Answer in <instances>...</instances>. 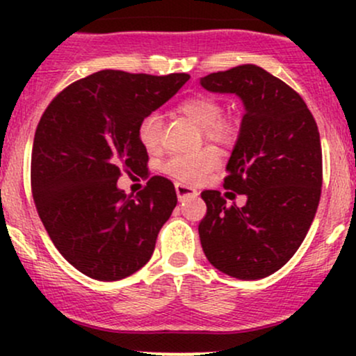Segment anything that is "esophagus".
<instances>
[{"instance_id":"1","label":"esophagus","mask_w":356,"mask_h":356,"mask_svg":"<svg viewBox=\"0 0 356 356\" xmlns=\"http://www.w3.org/2000/svg\"><path fill=\"white\" fill-rule=\"evenodd\" d=\"M175 192H177L179 201H186V199L191 197H197L199 192L194 189V187L184 186V184H175Z\"/></svg>"}]
</instances>
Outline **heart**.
I'll use <instances>...</instances> for the list:
<instances>
[{
  "mask_svg": "<svg viewBox=\"0 0 356 356\" xmlns=\"http://www.w3.org/2000/svg\"><path fill=\"white\" fill-rule=\"evenodd\" d=\"M177 112L194 122L202 129L207 140L219 145L232 144L236 137V129L231 122L224 120V108L218 100L209 95H195L182 100L177 105ZM162 117L157 112L147 113L138 124L137 136L140 144L149 152H155L162 142ZM219 165V155L216 150L204 149L201 152L174 155L162 164V170L179 184L201 182L212 169Z\"/></svg>",
  "mask_w": 356,
  "mask_h": 356,
  "instance_id": "heart-1",
  "label": "heart"
}]
</instances>
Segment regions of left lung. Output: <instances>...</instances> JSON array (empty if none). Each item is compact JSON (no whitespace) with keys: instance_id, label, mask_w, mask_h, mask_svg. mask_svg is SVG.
<instances>
[{"instance_id":"8db88e82","label":"left lung","mask_w":356,"mask_h":356,"mask_svg":"<svg viewBox=\"0 0 356 356\" xmlns=\"http://www.w3.org/2000/svg\"><path fill=\"white\" fill-rule=\"evenodd\" d=\"M201 87L243 102L224 189L246 195L238 207L227 206L219 191L202 192L204 254L232 277L261 280L291 259L316 214L323 181L318 125L295 90L257 65L211 73Z\"/></svg>"}]
</instances>
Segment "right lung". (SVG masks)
I'll return each instance as SVG.
<instances>
[{
    "label": "right lung",
    "mask_w": 356,
    "mask_h": 356,
    "mask_svg": "<svg viewBox=\"0 0 356 356\" xmlns=\"http://www.w3.org/2000/svg\"><path fill=\"white\" fill-rule=\"evenodd\" d=\"M189 79L102 70L68 85L40 118L31 152L36 209L60 254L88 277L124 280L152 256L177 204L174 184L154 175L127 195L117 181L124 170L145 172L138 124Z\"/></svg>",
    "instance_id": "right-lung-1"
}]
</instances>
